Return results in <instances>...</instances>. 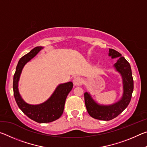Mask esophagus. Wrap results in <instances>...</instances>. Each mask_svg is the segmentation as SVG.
Returning a JSON list of instances; mask_svg holds the SVG:
<instances>
[{
  "instance_id": "1",
  "label": "esophagus",
  "mask_w": 147,
  "mask_h": 147,
  "mask_svg": "<svg viewBox=\"0 0 147 147\" xmlns=\"http://www.w3.org/2000/svg\"><path fill=\"white\" fill-rule=\"evenodd\" d=\"M73 83L75 86H80L82 83V79L80 77H75L73 80Z\"/></svg>"
}]
</instances>
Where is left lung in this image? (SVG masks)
Instances as JSON below:
<instances>
[{"label":"left lung","mask_w":147,"mask_h":147,"mask_svg":"<svg viewBox=\"0 0 147 147\" xmlns=\"http://www.w3.org/2000/svg\"><path fill=\"white\" fill-rule=\"evenodd\" d=\"M109 56L112 58H119L114 65L117 71L121 74L123 80L124 93L120 101L111 106H100L94 102L88 93L84 94L85 104L89 115L102 121H109L117 117L128 106L134 90V80L130 65L115 50L109 49Z\"/></svg>","instance_id":"left-lung-1"}]
</instances>
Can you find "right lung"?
<instances>
[{
	"mask_svg": "<svg viewBox=\"0 0 147 147\" xmlns=\"http://www.w3.org/2000/svg\"><path fill=\"white\" fill-rule=\"evenodd\" d=\"M42 48L35 47L32 51L22 57L17 63L16 73L13 76V95L19 108L32 120L39 123H50L58 119L63 112L65 102L69 92L73 89V83L60 84L48 100L39 105H30L24 102L19 93L18 81L22 69L27 62L38 54Z\"/></svg>",
	"mask_w": 147,
	"mask_h": 147,
	"instance_id": "right-lung-1",
	"label": "right lung"
}]
</instances>
